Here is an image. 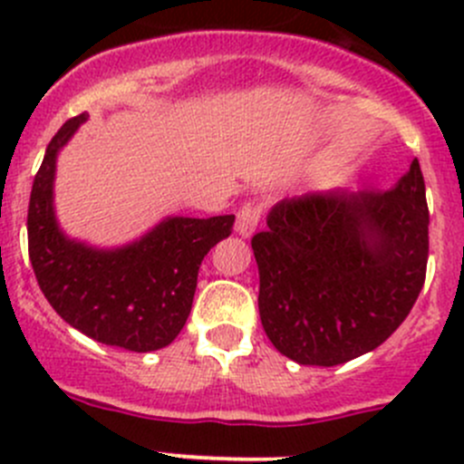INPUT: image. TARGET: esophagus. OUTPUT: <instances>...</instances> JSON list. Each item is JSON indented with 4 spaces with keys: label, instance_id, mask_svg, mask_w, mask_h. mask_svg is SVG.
I'll use <instances>...</instances> for the list:
<instances>
[{
    "label": "esophagus",
    "instance_id": "34e87169",
    "mask_svg": "<svg viewBox=\"0 0 464 464\" xmlns=\"http://www.w3.org/2000/svg\"><path fill=\"white\" fill-rule=\"evenodd\" d=\"M260 222V208L254 204H245L240 210H237L236 218V233L242 237H251L254 231L258 228Z\"/></svg>",
    "mask_w": 464,
    "mask_h": 464
}]
</instances>
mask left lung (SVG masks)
Masks as SVG:
<instances>
[{
    "label": "left lung",
    "mask_w": 464,
    "mask_h": 464,
    "mask_svg": "<svg viewBox=\"0 0 464 464\" xmlns=\"http://www.w3.org/2000/svg\"><path fill=\"white\" fill-rule=\"evenodd\" d=\"M258 310L280 354L336 366L382 345L422 292L429 208L420 161L386 193L283 199L256 233Z\"/></svg>",
    "instance_id": "1"
}]
</instances>
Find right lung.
<instances>
[{
    "label": "right lung",
    "mask_w": 464,
    "mask_h": 464,
    "mask_svg": "<svg viewBox=\"0 0 464 464\" xmlns=\"http://www.w3.org/2000/svg\"><path fill=\"white\" fill-rule=\"evenodd\" d=\"M85 121L81 114L58 130L33 181L26 219L33 271L51 307L78 332L98 343L152 353L170 345L186 325L199 265L231 236L236 215H172L111 249L69 237L55 218V163Z\"/></svg>",
    "instance_id": "right-lung-1"
}]
</instances>
